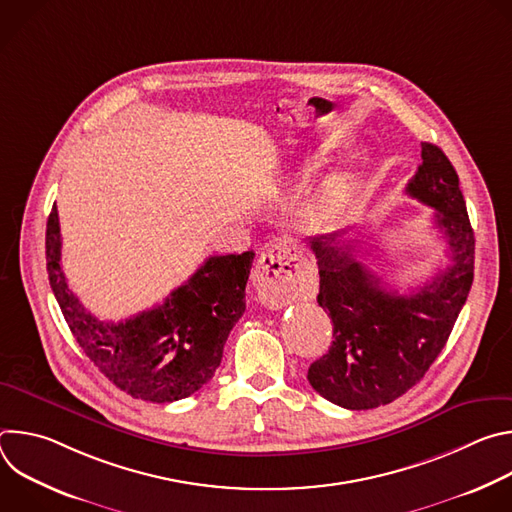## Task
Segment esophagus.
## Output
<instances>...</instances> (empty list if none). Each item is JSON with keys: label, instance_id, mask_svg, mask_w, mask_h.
<instances>
[{"label": "esophagus", "instance_id": "obj_1", "mask_svg": "<svg viewBox=\"0 0 512 512\" xmlns=\"http://www.w3.org/2000/svg\"><path fill=\"white\" fill-rule=\"evenodd\" d=\"M253 283L267 308H281L302 296L308 285V271L298 245L283 241L265 249L255 265Z\"/></svg>", "mask_w": 512, "mask_h": 512}]
</instances>
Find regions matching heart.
Masks as SVG:
<instances>
[{"mask_svg":"<svg viewBox=\"0 0 512 512\" xmlns=\"http://www.w3.org/2000/svg\"><path fill=\"white\" fill-rule=\"evenodd\" d=\"M326 150H320L312 156V162H320L326 158ZM352 192V186H350V180L344 178V176H336L332 180H328L314 196V206L320 210V212H336L340 210L348 196Z\"/></svg>","mask_w":512,"mask_h":512,"instance_id":"obj_1","label":"heart"}]
</instances>
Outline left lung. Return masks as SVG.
<instances>
[{
  "mask_svg": "<svg viewBox=\"0 0 512 512\" xmlns=\"http://www.w3.org/2000/svg\"><path fill=\"white\" fill-rule=\"evenodd\" d=\"M405 192L435 208L450 267L407 296L397 294L352 255L346 231L310 239L318 259V304L334 324L328 352L310 364V385L344 409H375L423 379L446 346L474 279V231L458 174L433 143Z\"/></svg>",
  "mask_w": 512,
  "mask_h": 512,
  "instance_id": "1",
  "label": "left lung"
}]
</instances>
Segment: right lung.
Returning <instances> with one entry per match:
<instances>
[{
	"label": "right lung",
	"instance_id": "1",
	"mask_svg": "<svg viewBox=\"0 0 512 512\" xmlns=\"http://www.w3.org/2000/svg\"><path fill=\"white\" fill-rule=\"evenodd\" d=\"M60 245L54 204L46 223L50 287L72 336L117 389L135 399L172 403L214 377L225 342L245 312L253 251L208 257L164 304L125 322H103L68 289Z\"/></svg>",
	"mask_w": 512,
	"mask_h": 512
}]
</instances>
